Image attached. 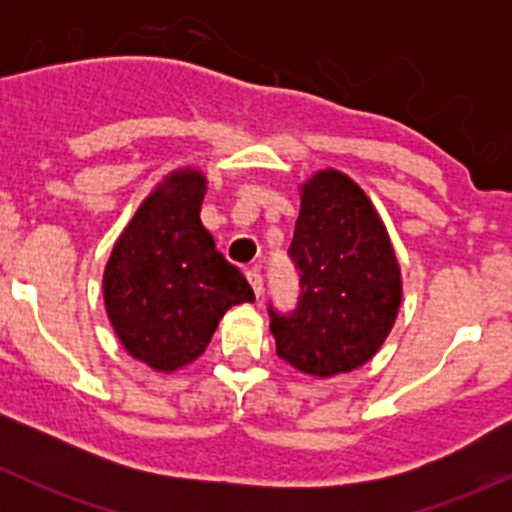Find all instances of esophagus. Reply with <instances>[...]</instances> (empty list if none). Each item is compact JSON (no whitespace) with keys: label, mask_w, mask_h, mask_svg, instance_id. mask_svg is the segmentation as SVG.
<instances>
[{"label":"esophagus","mask_w":512,"mask_h":512,"mask_svg":"<svg viewBox=\"0 0 512 512\" xmlns=\"http://www.w3.org/2000/svg\"><path fill=\"white\" fill-rule=\"evenodd\" d=\"M245 277H247V282H250V287L255 289V294H262V275H260V267L252 265L250 270H245Z\"/></svg>","instance_id":"34e87169"}]
</instances>
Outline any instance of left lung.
Instances as JSON below:
<instances>
[{
    "mask_svg": "<svg viewBox=\"0 0 512 512\" xmlns=\"http://www.w3.org/2000/svg\"><path fill=\"white\" fill-rule=\"evenodd\" d=\"M289 257L299 270L292 314L270 307L277 356L327 379L371 359L401 304V270L389 232L364 190L327 168L302 185Z\"/></svg>",
    "mask_w": 512,
    "mask_h": 512,
    "instance_id": "obj_1",
    "label": "left lung"
}]
</instances>
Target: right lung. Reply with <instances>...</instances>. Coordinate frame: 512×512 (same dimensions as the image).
<instances>
[{
    "label": "right lung",
    "mask_w": 512,
    "mask_h": 512,
    "mask_svg": "<svg viewBox=\"0 0 512 512\" xmlns=\"http://www.w3.org/2000/svg\"><path fill=\"white\" fill-rule=\"evenodd\" d=\"M205 188L200 170H173L136 210L103 272L106 314L123 349L165 374L208 349L232 304L255 299L203 227Z\"/></svg>",
    "instance_id": "1"
}]
</instances>
